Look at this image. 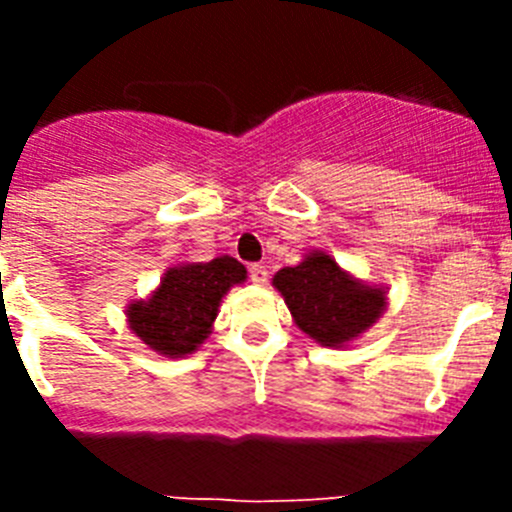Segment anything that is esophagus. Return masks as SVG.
I'll return each instance as SVG.
<instances>
[{"mask_svg":"<svg viewBox=\"0 0 512 512\" xmlns=\"http://www.w3.org/2000/svg\"><path fill=\"white\" fill-rule=\"evenodd\" d=\"M248 277H251L253 284H266V279H269V271H266V266L253 264L251 269H248Z\"/></svg>","mask_w":512,"mask_h":512,"instance_id":"obj_1","label":"esophagus"}]
</instances>
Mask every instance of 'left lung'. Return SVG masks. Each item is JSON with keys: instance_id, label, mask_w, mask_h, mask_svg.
Returning <instances> with one entry per match:
<instances>
[{"instance_id": "1", "label": "left lung", "mask_w": 512, "mask_h": 512, "mask_svg": "<svg viewBox=\"0 0 512 512\" xmlns=\"http://www.w3.org/2000/svg\"><path fill=\"white\" fill-rule=\"evenodd\" d=\"M297 328L325 348H348L390 305V287L364 282L343 269L325 248H310L297 266L271 279Z\"/></svg>"}]
</instances>
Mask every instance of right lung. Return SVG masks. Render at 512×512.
<instances>
[{
  "label": "right lung",
  "mask_w": 512,
  "mask_h": 512,
  "mask_svg": "<svg viewBox=\"0 0 512 512\" xmlns=\"http://www.w3.org/2000/svg\"><path fill=\"white\" fill-rule=\"evenodd\" d=\"M248 271L233 256L212 261H176L151 295L125 305L128 328L153 354L166 359L192 356L210 338L230 287L243 284Z\"/></svg>",
  "instance_id": "right-lung-1"
}]
</instances>
